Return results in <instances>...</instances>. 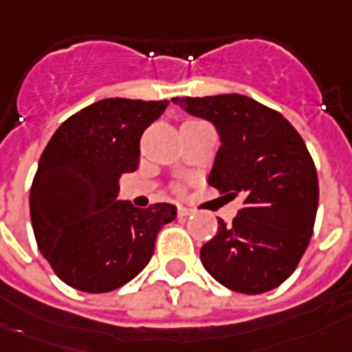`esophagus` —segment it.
<instances>
[{
  "label": "esophagus",
  "instance_id": "34e87169",
  "mask_svg": "<svg viewBox=\"0 0 352 352\" xmlns=\"http://www.w3.org/2000/svg\"><path fill=\"white\" fill-rule=\"evenodd\" d=\"M191 212H193V210H191V208H188V207H178V218H188L191 214Z\"/></svg>",
  "mask_w": 352,
  "mask_h": 352
}]
</instances>
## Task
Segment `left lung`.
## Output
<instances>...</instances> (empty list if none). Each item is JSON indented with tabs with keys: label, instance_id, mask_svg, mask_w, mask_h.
I'll return each instance as SVG.
<instances>
[{
	"label": "left lung",
	"instance_id": "1",
	"mask_svg": "<svg viewBox=\"0 0 352 352\" xmlns=\"http://www.w3.org/2000/svg\"><path fill=\"white\" fill-rule=\"evenodd\" d=\"M172 101L214 124L220 147L208 184L243 197L230 226L218 218L217 236L201 247V263L232 292H270L297 268L314 228L318 176L307 145L287 118L247 96Z\"/></svg>",
	"mask_w": 352,
	"mask_h": 352
}]
</instances>
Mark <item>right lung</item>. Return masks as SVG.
<instances>
[{
	"label": "right lung",
	"instance_id": "add662e5",
	"mask_svg": "<svg viewBox=\"0 0 352 352\" xmlns=\"http://www.w3.org/2000/svg\"><path fill=\"white\" fill-rule=\"evenodd\" d=\"M168 101L111 98L67 118L40 157L30 188L38 249L63 282L107 293L134 280L151 261L155 239L176 207L135 208L118 201V180L140 162L145 128Z\"/></svg>",
	"mask_w": 352,
	"mask_h": 352
}]
</instances>
